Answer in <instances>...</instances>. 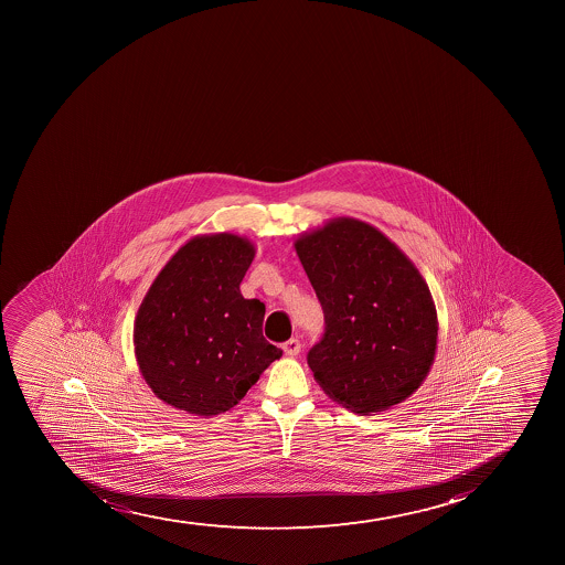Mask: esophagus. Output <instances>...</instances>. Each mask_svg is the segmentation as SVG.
<instances>
[{"mask_svg": "<svg viewBox=\"0 0 565 565\" xmlns=\"http://www.w3.org/2000/svg\"><path fill=\"white\" fill-rule=\"evenodd\" d=\"M284 352L287 353V355H298L300 353V350H302V344H300V341L298 339H289V341L284 342Z\"/></svg>", "mask_w": 565, "mask_h": 565, "instance_id": "esophagus-1", "label": "esophagus"}]
</instances>
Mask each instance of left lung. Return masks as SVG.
<instances>
[{"mask_svg":"<svg viewBox=\"0 0 565 565\" xmlns=\"http://www.w3.org/2000/svg\"><path fill=\"white\" fill-rule=\"evenodd\" d=\"M324 311L308 353L322 391L353 413H380L429 374L438 322L429 287L380 230L335 218L295 243Z\"/></svg>","mask_w":565,"mask_h":565,"instance_id":"8db88e82","label":"left lung"}]
</instances>
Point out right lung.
Instances as JSON below:
<instances>
[{
  "instance_id": "obj_1",
  "label": "right lung",
  "mask_w": 565,
  "mask_h": 565,
  "mask_svg": "<svg viewBox=\"0 0 565 565\" xmlns=\"http://www.w3.org/2000/svg\"><path fill=\"white\" fill-rule=\"evenodd\" d=\"M254 246L239 235L188 241L158 274L135 324L136 359L160 399L190 414L226 413L281 350L263 337L265 306L239 286Z\"/></svg>"
}]
</instances>
